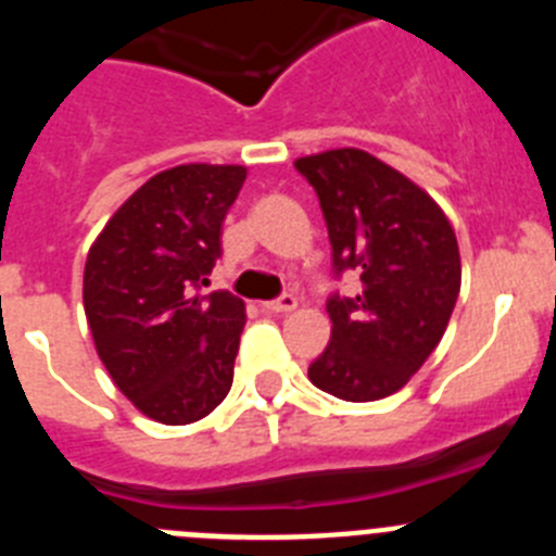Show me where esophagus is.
Returning <instances> with one entry per match:
<instances>
[{"mask_svg":"<svg viewBox=\"0 0 556 556\" xmlns=\"http://www.w3.org/2000/svg\"><path fill=\"white\" fill-rule=\"evenodd\" d=\"M262 306L267 308V312H292V308L298 306V298H294V294H289V292H283L281 298H275V301L262 303Z\"/></svg>","mask_w":556,"mask_h":556,"instance_id":"1","label":"esophagus"}]
</instances>
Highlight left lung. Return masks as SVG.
I'll list each match as a JSON object with an SVG mask.
<instances>
[{
  "label": "left lung",
  "instance_id": "8db88e82",
  "mask_svg": "<svg viewBox=\"0 0 556 556\" xmlns=\"http://www.w3.org/2000/svg\"><path fill=\"white\" fill-rule=\"evenodd\" d=\"M294 169L317 191L333 273L362 281L356 298H328L331 342L308 378L353 404L392 395L448 328L462 283L454 228L420 186L365 150L306 155Z\"/></svg>",
  "mask_w": 556,
  "mask_h": 556
}]
</instances>
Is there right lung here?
<instances>
[{
	"mask_svg": "<svg viewBox=\"0 0 556 556\" xmlns=\"http://www.w3.org/2000/svg\"><path fill=\"white\" fill-rule=\"evenodd\" d=\"M248 169L184 164L122 203L91 244L83 306L102 365L132 406L166 426L194 424L233 384L244 303L208 287L223 223Z\"/></svg>",
	"mask_w": 556,
	"mask_h": 556,
	"instance_id": "1",
	"label": "right lung"
}]
</instances>
